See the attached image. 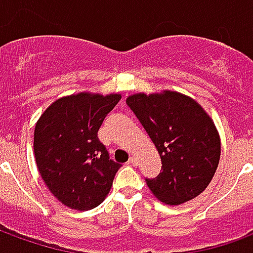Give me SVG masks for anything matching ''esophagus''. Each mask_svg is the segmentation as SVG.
I'll return each instance as SVG.
<instances>
[{
    "mask_svg": "<svg viewBox=\"0 0 253 253\" xmlns=\"http://www.w3.org/2000/svg\"><path fill=\"white\" fill-rule=\"evenodd\" d=\"M128 163H130L131 165H137V159L132 156V157H130V160H128Z\"/></svg>",
    "mask_w": 253,
    "mask_h": 253,
    "instance_id": "34e87169",
    "label": "esophagus"
}]
</instances>
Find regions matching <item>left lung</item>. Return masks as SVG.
<instances>
[{
    "label": "left lung",
    "mask_w": 253,
    "mask_h": 253,
    "mask_svg": "<svg viewBox=\"0 0 253 253\" xmlns=\"http://www.w3.org/2000/svg\"><path fill=\"white\" fill-rule=\"evenodd\" d=\"M126 103L161 157L163 172L146 179L152 194L169 206L201 195L221 156V138L211 116L196 100L169 89L130 94Z\"/></svg>",
    "instance_id": "obj_1"
}]
</instances>
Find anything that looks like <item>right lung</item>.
<instances>
[{
  "instance_id": "1",
  "label": "right lung",
  "mask_w": 253,
  "mask_h": 253,
  "mask_svg": "<svg viewBox=\"0 0 253 253\" xmlns=\"http://www.w3.org/2000/svg\"><path fill=\"white\" fill-rule=\"evenodd\" d=\"M121 97V93L89 90L63 96L36 122L38 169L47 188L65 206L86 211L110 194L121 164L110 160L97 131Z\"/></svg>"
}]
</instances>
